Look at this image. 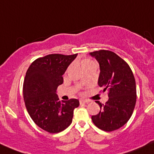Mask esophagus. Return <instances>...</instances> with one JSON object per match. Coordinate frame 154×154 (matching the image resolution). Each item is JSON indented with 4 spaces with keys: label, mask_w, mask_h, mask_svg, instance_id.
<instances>
[{
    "label": "esophagus",
    "mask_w": 154,
    "mask_h": 154,
    "mask_svg": "<svg viewBox=\"0 0 154 154\" xmlns=\"http://www.w3.org/2000/svg\"><path fill=\"white\" fill-rule=\"evenodd\" d=\"M80 104H88V101L83 100V99H80Z\"/></svg>",
    "instance_id": "1"
}]
</instances>
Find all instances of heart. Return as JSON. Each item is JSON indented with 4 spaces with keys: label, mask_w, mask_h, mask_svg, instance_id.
Returning a JSON list of instances; mask_svg holds the SVG:
<instances>
[{
    "label": "heart",
    "mask_w": 154,
    "mask_h": 154,
    "mask_svg": "<svg viewBox=\"0 0 154 154\" xmlns=\"http://www.w3.org/2000/svg\"><path fill=\"white\" fill-rule=\"evenodd\" d=\"M91 63H94V62H93L92 60H91L90 59H84V60H82V62H81V66H82V68H83V67L85 66L86 65H88V64Z\"/></svg>",
    "instance_id": "obj_1"
}]
</instances>
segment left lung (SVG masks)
I'll return each mask as SVG.
<instances>
[{"label":"left lung","mask_w":154,"mask_h":154,"mask_svg":"<svg viewBox=\"0 0 154 154\" xmlns=\"http://www.w3.org/2000/svg\"><path fill=\"white\" fill-rule=\"evenodd\" d=\"M99 63V87L108 91L105 104L96 101L100 111L92 116L93 122L99 129L112 131L127 123L134 111L137 99L136 82L129 64L117 54L101 50L90 52Z\"/></svg>","instance_id":"8db88e82"}]
</instances>
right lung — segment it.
<instances>
[{
	"instance_id": "1",
	"label": "right lung",
	"mask_w": 154,
	"mask_h": 154,
	"mask_svg": "<svg viewBox=\"0 0 154 154\" xmlns=\"http://www.w3.org/2000/svg\"><path fill=\"white\" fill-rule=\"evenodd\" d=\"M77 54H50L37 58L27 70L23 83V98L28 114L38 127L55 134L72 124L76 99L59 101L56 90L63 82L62 75Z\"/></svg>"
}]
</instances>
